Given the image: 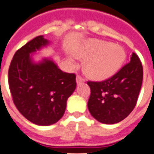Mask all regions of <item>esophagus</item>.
Listing matches in <instances>:
<instances>
[{
	"mask_svg": "<svg viewBox=\"0 0 154 154\" xmlns=\"http://www.w3.org/2000/svg\"><path fill=\"white\" fill-rule=\"evenodd\" d=\"M85 80L84 77H82L81 75H77V84H81L82 82H84Z\"/></svg>",
	"mask_w": 154,
	"mask_h": 154,
	"instance_id": "34e87169",
	"label": "esophagus"
}]
</instances>
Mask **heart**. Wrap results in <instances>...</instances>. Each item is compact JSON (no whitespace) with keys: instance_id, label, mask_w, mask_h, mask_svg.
<instances>
[{"instance_id":"b5f03b06","label":"heart","mask_w":154,"mask_h":154,"mask_svg":"<svg viewBox=\"0 0 154 154\" xmlns=\"http://www.w3.org/2000/svg\"><path fill=\"white\" fill-rule=\"evenodd\" d=\"M77 54L82 58H88L85 63L86 71L96 79H105L114 74L125 59L122 47L100 40L88 42Z\"/></svg>"}]
</instances>
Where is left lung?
<instances>
[{"mask_svg": "<svg viewBox=\"0 0 154 154\" xmlns=\"http://www.w3.org/2000/svg\"><path fill=\"white\" fill-rule=\"evenodd\" d=\"M143 79V68L138 56L133 53L130 61L112 77L101 82L88 81L90 96L88 109L104 124L124 120L136 106Z\"/></svg>", "mask_w": 154, "mask_h": 154, "instance_id": "1", "label": "left lung"}]
</instances>
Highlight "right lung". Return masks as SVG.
<instances>
[{
  "mask_svg": "<svg viewBox=\"0 0 154 154\" xmlns=\"http://www.w3.org/2000/svg\"><path fill=\"white\" fill-rule=\"evenodd\" d=\"M48 44L38 36L16 52L8 69V86L14 105L29 122L50 125L62 117L76 89V74L62 72L52 60L33 64L29 53Z\"/></svg>",
  "mask_w": 154,
  "mask_h": 154,
  "instance_id": "add662e5",
  "label": "right lung"
}]
</instances>
